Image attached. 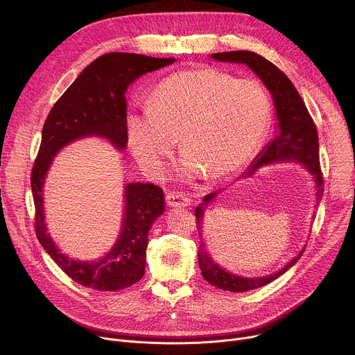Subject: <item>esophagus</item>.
Returning <instances> with one entry per match:
<instances>
[{
  "instance_id": "1",
  "label": "esophagus",
  "mask_w": 355,
  "mask_h": 355,
  "mask_svg": "<svg viewBox=\"0 0 355 355\" xmlns=\"http://www.w3.org/2000/svg\"><path fill=\"white\" fill-rule=\"evenodd\" d=\"M166 201L168 207H188L192 202V200L187 194H184V192H175V191L167 192Z\"/></svg>"
}]
</instances>
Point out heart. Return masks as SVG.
I'll return each mask as SVG.
<instances>
[{
	"label": "heart",
	"mask_w": 355,
	"mask_h": 355,
	"mask_svg": "<svg viewBox=\"0 0 355 355\" xmlns=\"http://www.w3.org/2000/svg\"><path fill=\"white\" fill-rule=\"evenodd\" d=\"M272 123V99L259 80L214 68L174 73L161 82L151 103L127 119L132 148L150 173H158L181 137L187 175L219 178L243 167Z\"/></svg>",
	"instance_id": "1"
}]
</instances>
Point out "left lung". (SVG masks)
<instances>
[{
	"label": "left lung",
	"mask_w": 355,
	"mask_h": 355,
	"mask_svg": "<svg viewBox=\"0 0 355 355\" xmlns=\"http://www.w3.org/2000/svg\"><path fill=\"white\" fill-rule=\"evenodd\" d=\"M214 59L220 62H232V63H245L257 76L262 79L265 86L273 96L277 120H279V130L277 136L273 141H270L266 148L257 155L253 161V166L242 175L250 177L261 166H266L270 163H277V161L286 159H296L302 163L313 175L317 184V205L323 197L324 192V180L323 173L320 167L318 158V135L317 127L314 124L313 117L310 116L302 96L296 90L295 85L290 79L276 67L272 62L265 59L263 56L257 55L252 51H232V52H219L211 55ZM219 191L211 192L209 196L204 198V204L196 208V220L197 230L201 236V218L204 205L212 201ZM202 239V238H201ZM304 249L284 266L280 272L266 277H239L227 270L220 269L208 254L205 249V243L201 241L198 249V263L204 279L214 284L218 288L230 290L234 293L248 292L257 287H262L279 276H282L287 269L292 268L303 254Z\"/></svg>",
	"instance_id": "8db88e82"
}]
</instances>
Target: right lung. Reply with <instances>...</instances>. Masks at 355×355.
Listing matches in <instances>:
<instances>
[{
    "instance_id": "1",
    "label": "right lung",
    "mask_w": 355,
    "mask_h": 355,
    "mask_svg": "<svg viewBox=\"0 0 355 355\" xmlns=\"http://www.w3.org/2000/svg\"><path fill=\"white\" fill-rule=\"evenodd\" d=\"M174 58H151L110 52L87 65L51 109L31 173L35 204V234L55 263L76 283L102 292H116L137 283L144 275L147 235L151 223L164 211L163 188L154 184L125 185L121 235L114 248L98 262H75L62 254L46 234L42 185L52 157L71 141L101 136L117 148L127 144L125 90L147 72L170 65Z\"/></svg>"
}]
</instances>
